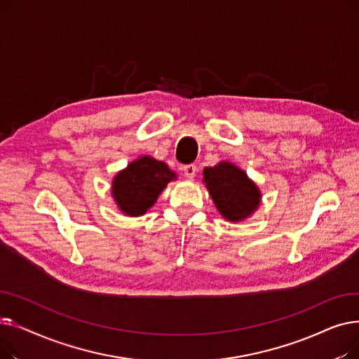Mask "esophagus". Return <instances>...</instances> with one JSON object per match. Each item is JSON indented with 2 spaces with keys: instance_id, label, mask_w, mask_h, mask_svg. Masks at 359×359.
<instances>
[{
  "instance_id": "34e87169",
  "label": "esophagus",
  "mask_w": 359,
  "mask_h": 359,
  "mask_svg": "<svg viewBox=\"0 0 359 359\" xmlns=\"http://www.w3.org/2000/svg\"><path fill=\"white\" fill-rule=\"evenodd\" d=\"M182 170H183L184 177H186V179H191V180L196 176V172H198L196 165H194V164H186V165H183Z\"/></svg>"
}]
</instances>
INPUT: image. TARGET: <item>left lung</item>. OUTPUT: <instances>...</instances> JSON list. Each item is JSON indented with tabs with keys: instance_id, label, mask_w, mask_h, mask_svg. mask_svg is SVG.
I'll list each match as a JSON object with an SVG mask.
<instances>
[{
	"instance_id": "obj_1",
	"label": "left lung",
	"mask_w": 359,
	"mask_h": 359,
	"mask_svg": "<svg viewBox=\"0 0 359 359\" xmlns=\"http://www.w3.org/2000/svg\"><path fill=\"white\" fill-rule=\"evenodd\" d=\"M203 183L218 212L230 222H241L257 211L262 194L248 173L230 161L203 168Z\"/></svg>"
}]
</instances>
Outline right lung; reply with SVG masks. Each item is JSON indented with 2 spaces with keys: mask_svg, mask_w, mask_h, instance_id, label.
<instances>
[{
  "mask_svg": "<svg viewBox=\"0 0 359 359\" xmlns=\"http://www.w3.org/2000/svg\"><path fill=\"white\" fill-rule=\"evenodd\" d=\"M177 175L164 161L141 156L111 180V196L122 214L141 217L153 206L165 186Z\"/></svg>",
  "mask_w": 359,
  "mask_h": 359,
  "instance_id": "1",
  "label": "right lung"
}]
</instances>
